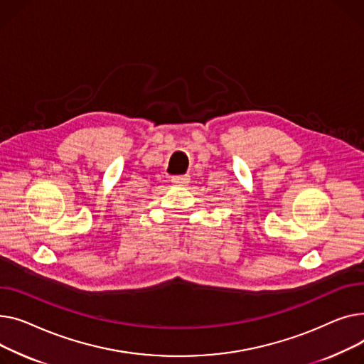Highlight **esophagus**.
<instances>
[{
	"instance_id": "1",
	"label": "esophagus",
	"mask_w": 364,
	"mask_h": 364,
	"mask_svg": "<svg viewBox=\"0 0 364 364\" xmlns=\"http://www.w3.org/2000/svg\"><path fill=\"white\" fill-rule=\"evenodd\" d=\"M172 182L175 185H179V186H188V183L191 182L189 176L188 175H181V176H173L172 178Z\"/></svg>"
}]
</instances>
